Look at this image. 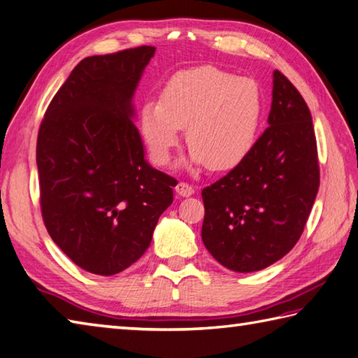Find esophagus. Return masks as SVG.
<instances>
[{
    "label": "esophagus",
    "mask_w": 358,
    "mask_h": 358,
    "mask_svg": "<svg viewBox=\"0 0 358 358\" xmlns=\"http://www.w3.org/2000/svg\"><path fill=\"white\" fill-rule=\"evenodd\" d=\"M175 192H177L180 196H191V195H194L195 191L191 185L185 183V181H180L177 187H175Z\"/></svg>",
    "instance_id": "34e87169"
}]
</instances>
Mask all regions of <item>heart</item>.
Segmentation results:
<instances>
[{"mask_svg": "<svg viewBox=\"0 0 358 358\" xmlns=\"http://www.w3.org/2000/svg\"><path fill=\"white\" fill-rule=\"evenodd\" d=\"M263 115L264 96L255 80L200 66L173 75L159 101L143 104L140 132L159 166L171 162L186 127L192 146L183 164L229 171L254 150Z\"/></svg>", "mask_w": 358, "mask_h": 358, "instance_id": "obj_1", "label": "heart"}]
</instances>
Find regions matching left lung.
Listing matches in <instances>:
<instances>
[{
	"mask_svg": "<svg viewBox=\"0 0 358 358\" xmlns=\"http://www.w3.org/2000/svg\"><path fill=\"white\" fill-rule=\"evenodd\" d=\"M272 77L269 127L245 162L201 191V240L235 272L262 271L295 246L320 186L308 104L283 73Z\"/></svg>",
	"mask_w": 358,
	"mask_h": 358,
	"instance_id": "8db88e82",
	"label": "left lung"
}]
</instances>
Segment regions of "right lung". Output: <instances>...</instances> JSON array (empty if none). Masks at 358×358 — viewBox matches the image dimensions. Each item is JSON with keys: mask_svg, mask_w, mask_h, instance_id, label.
Returning <instances> with one entry per match:
<instances>
[{"mask_svg": "<svg viewBox=\"0 0 358 358\" xmlns=\"http://www.w3.org/2000/svg\"><path fill=\"white\" fill-rule=\"evenodd\" d=\"M155 48L87 57L53 96L38 132L43 220L71 260L113 275L146 252L177 180L144 158L134 95Z\"/></svg>", "mask_w": 358, "mask_h": 358, "instance_id": "add662e5", "label": "right lung"}]
</instances>
